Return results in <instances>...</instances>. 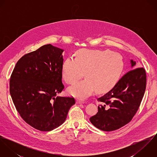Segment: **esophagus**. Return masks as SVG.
Returning <instances> with one entry per match:
<instances>
[{
	"instance_id": "1",
	"label": "esophagus",
	"mask_w": 157,
	"mask_h": 157,
	"mask_svg": "<svg viewBox=\"0 0 157 157\" xmlns=\"http://www.w3.org/2000/svg\"><path fill=\"white\" fill-rule=\"evenodd\" d=\"M85 101L82 99H77V103H84Z\"/></svg>"
}]
</instances>
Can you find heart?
<instances>
[{
	"label": "heart",
	"instance_id": "b5f03b06",
	"mask_svg": "<svg viewBox=\"0 0 157 157\" xmlns=\"http://www.w3.org/2000/svg\"><path fill=\"white\" fill-rule=\"evenodd\" d=\"M75 57H68L62 66V77L67 84H72L84 75L86 78L77 82L67 90L73 96L85 98L96 90L107 92L121 78L124 61L121 54L109 50L82 49Z\"/></svg>",
	"mask_w": 157,
	"mask_h": 157
}]
</instances>
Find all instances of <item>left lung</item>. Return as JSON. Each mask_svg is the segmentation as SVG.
<instances>
[{
    "mask_svg": "<svg viewBox=\"0 0 157 157\" xmlns=\"http://www.w3.org/2000/svg\"><path fill=\"white\" fill-rule=\"evenodd\" d=\"M125 74L110 91L97 100L101 105L98 112L90 118L97 128L104 131L117 130L129 123L137 112L146 86V74L143 67H135Z\"/></svg>",
    "mask_w": 157,
    "mask_h": 157,
    "instance_id": "obj_1",
    "label": "left lung"
}]
</instances>
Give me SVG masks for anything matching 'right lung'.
<instances>
[{"mask_svg":"<svg viewBox=\"0 0 157 157\" xmlns=\"http://www.w3.org/2000/svg\"><path fill=\"white\" fill-rule=\"evenodd\" d=\"M63 50L51 44L28 53L17 62L10 80L13 103L23 120L40 131H50L66 120L74 97H59Z\"/></svg>","mask_w":157,"mask_h":157,"instance_id":"right-lung-1","label":"right lung"}]
</instances>
